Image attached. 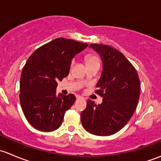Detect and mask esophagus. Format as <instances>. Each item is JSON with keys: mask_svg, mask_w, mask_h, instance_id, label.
Wrapping results in <instances>:
<instances>
[{"mask_svg": "<svg viewBox=\"0 0 161 161\" xmlns=\"http://www.w3.org/2000/svg\"><path fill=\"white\" fill-rule=\"evenodd\" d=\"M76 99H77V100H79V99H83V97H81V96L79 95H76Z\"/></svg>", "mask_w": 161, "mask_h": 161, "instance_id": "34e87169", "label": "esophagus"}]
</instances>
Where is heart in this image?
<instances>
[{
  "instance_id": "1",
  "label": "heart",
  "mask_w": 161,
  "mask_h": 161,
  "mask_svg": "<svg viewBox=\"0 0 161 161\" xmlns=\"http://www.w3.org/2000/svg\"><path fill=\"white\" fill-rule=\"evenodd\" d=\"M97 60L95 57H92V56H88L86 58V62H90V61H96Z\"/></svg>"
}]
</instances>
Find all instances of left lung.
<instances>
[{"instance_id":"8db88e82","label":"left lung","mask_w":161,"mask_h":161,"mask_svg":"<svg viewBox=\"0 0 161 161\" xmlns=\"http://www.w3.org/2000/svg\"><path fill=\"white\" fill-rule=\"evenodd\" d=\"M90 47L99 53L102 72L96 92L103 102L89 100L81 114L82 126L96 136H111L128 123L137 108L140 81L132 64L119 50L105 44L92 43Z\"/></svg>"}]
</instances>
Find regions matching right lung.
I'll use <instances>...</instances> for the list:
<instances>
[{"label":"right lung","mask_w":161,"mask_h":161,"mask_svg":"<svg viewBox=\"0 0 161 161\" xmlns=\"http://www.w3.org/2000/svg\"><path fill=\"white\" fill-rule=\"evenodd\" d=\"M87 47L88 43L57 38L36 50L27 60L21 75L19 99L32 127L51 131L61 126L75 97L57 95L58 81L68 76L71 60Z\"/></svg>","instance_id":"1"}]
</instances>
